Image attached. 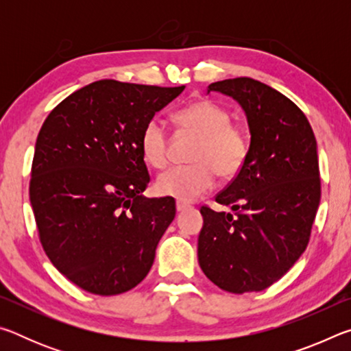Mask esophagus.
I'll return each instance as SVG.
<instances>
[{"label": "esophagus", "mask_w": 351, "mask_h": 351, "mask_svg": "<svg viewBox=\"0 0 351 351\" xmlns=\"http://www.w3.org/2000/svg\"><path fill=\"white\" fill-rule=\"evenodd\" d=\"M189 204H186V203H182V201H176V210L178 212H182V210H186V209H189Z\"/></svg>", "instance_id": "obj_1"}]
</instances>
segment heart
I'll return each instance as SVG.
<instances>
[{
    "instance_id": "obj_1",
    "label": "heart",
    "mask_w": 351,
    "mask_h": 351,
    "mask_svg": "<svg viewBox=\"0 0 351 351\" xmlns=\"http://www.w3.org/2000/svg\"><path fill=\"white\" fill-rule=\"evenodd\" d=\"M184 133L198 136L192 153L193 164L178 165L158 178L156 190L162 197L192 203L210 190L217 173L234 178L240 173L247 156V139L243 130L230 123L228 110L210 100H197L175 114ZM141 152L154 169L169 162V134L164 122L152 117L141 134Z\"/></svg>"
}]
</instances>
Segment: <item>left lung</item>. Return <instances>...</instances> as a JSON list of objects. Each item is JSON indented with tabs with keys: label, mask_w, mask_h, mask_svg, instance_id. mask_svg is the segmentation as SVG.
<instances>
[{
	"label": "left lung",
	"mask_w": 351,
	"mask_h": 351,
	"mask_svg": "<svg viewBox=\"0 0 351 351\" xmlns=\"http://www.w3.org/2000/svg\"><path fill=\"white\" fill-rule=\"evenodd\" d=\"M247 119L245 165L215 201L234 213L201 209L198 261L206 277L234 294L263 291L289 271L310 240L320 201L317 144L294 102L249 77L210 83Z\"/></svg>",
	"instance_id": "1"
}]
</instances>
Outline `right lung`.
<instances>
[{"mask_svg":"<svg viewBox=\"0 0 351 351\" xmlns=\"http://www.w3.org/2000/svg\"><path fill=\"white\" fill-rule=\"evenodd\" d=\"M186 86L99 80L49 112L29 187L40 241L52 265L88 293L114 295L150 271L173 221V198H145L141 134Z\"/></svg>","mask_w":351,"mask_h":351,"instance_id":"1","label":"right lung"}]
</instances>
